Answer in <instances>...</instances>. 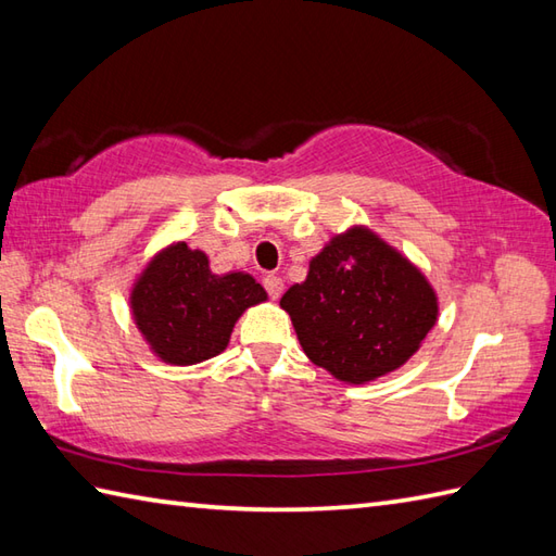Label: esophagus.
Returning a JSON list of instances; mask_svg holds the SVG:
<instances>
[{
  "mask_svg": "<svg viewBox=\"0 0 556 556\" xmlns=\"http://www.w3.org/2000/svg\"><path fill=\"white\" fill-rule=\"evenodd\" d=\"M263 287H265L269 299H279L281 291H285V281H281L279 277H275V275H265L263 277Z\"/></svg>",
  "mask_w": 556,
  "mask_h": 556,
  "instance_id": "obj_1",
  "label": "esophagus"
}]
</instances>
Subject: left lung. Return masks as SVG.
<instances>
[{
	"mask_svg": "<svg viewBox=\"0 0 556 556\" xmlns=\"http://www.w3.org/2000/svg\"><path fill=\"white\" fill-rule=\"evenodd\" d=\"M281 308L305 356L351 384L401 368L437 320L428 279L368 229L334 236Z\"/></svg>",
	"mask_w": 556,
	"mask_h": 556,
	"instance_id": "8db88e82",
	"label": "left lung"
}]
</instances>
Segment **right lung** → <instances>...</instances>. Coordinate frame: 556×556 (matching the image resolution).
Returning a JSON list of instances; mask_svg holds the SVG:
<instances>
[{
	"mask_svg": "<svg viewBox=\"0 0 556 556\" xmlns=\"http://www.w3.org/2000/svg\"><path fill=\"white\" fill-rule=\"evenodd\" d=\"M265 299L251 275H212L205 253L176 243L136 281L131 308L138 329L164 363L193 365L227 349L233 323Z\"/></svg>",
	"mask_w": 556,
	"mask_h": 556,
	"instance_id": "add662e5",
	"label": "right lung"
}]
</instances>
